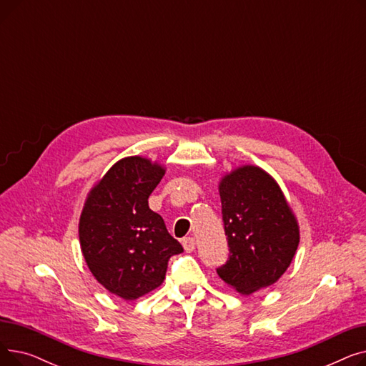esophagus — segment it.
<instances>
[{
    "instance_id": "obj_1",
    "label": "esophagus",
    "mask_w": 366,
    "mask_h": 366,
    "mask_svg": "<svg viewBox=\"0 0 366 366\" xmlns=\"http://www.w3.org/2000/svg\"><path fill=\"white\" fill-rule=\"evenodd\" d=\"M182 246L185 249V252H193L196 249V240L194 237H184L182 239Z\"/></svg>"
}]
</instances>
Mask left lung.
<instances>
[{
    "label": "left lung",
    "instance_id": "8db88e82",
    "mask_svg": "<svg viewBox=\"0 0 366 366\" xmlns=\"http://www.w3.org/2000/svg\"><path fill=\"white\" fill-rule=\"evenodd\" d=\"M228 259L218 276L243 295L270 286L290 267L300 229L280 187L257 166H242L219 182Z\"/></svg>",
    "mask_w": 366,
    "mask_h": 366
}]
</instances>
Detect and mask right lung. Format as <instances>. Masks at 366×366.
I'll return each instance as SVG.
<instances>
[{
    "label": "right lung",
    "mask_w": 366,
    "mask_h": 366,
    "mask_svg": "<svg viewBox=\"0 0 366 366\" xmlns=\"http://www.w3.org/2000/svg\"><path fill=\"white\" fill-rule=\"evenodd\" d=\"M164 169L142 157L115 163L96 184L80 217L81 252L105 290L137 300L159 287L170 257L184 252L148 206Z\"/></svg>",
    "instance_id": "1"
}]
</instances>
